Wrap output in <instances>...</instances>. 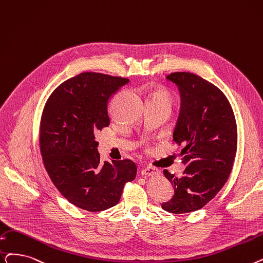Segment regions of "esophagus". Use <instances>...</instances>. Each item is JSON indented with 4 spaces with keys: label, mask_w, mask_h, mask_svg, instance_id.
<instances>
[{
    "label": "esophagus",
    "mask_w": 263,
    "mask_h": 263,
    "mask_svg": "<svg viewBox=\"0 0 263 263\" xmlns=\"http://www.w3.org/2000/svg\"><path fill=\"white\" fill-rule=\"evenodd\" d=\"M160 174V171L155 166H147L142 170V175L143 176H154Z\"/></svg>",
    "instance_id": "esophagus-1"
}]
</instances>
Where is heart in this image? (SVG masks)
<instances>
[{"mask_svg":"<svg viewBox=\"0 0 263 263\" xmlns=\"http://www.w3.org/2000/svg\"><path fill=\"white\" fill-rule=\"evenodd\" d=\"M151 102H160V103H168L172 102V97L165 90H158L154 93Z\"/></svg>","mask_w":263,"mask_h":263,"instance_id":"obj_1","label":"heart"}]
</instances>
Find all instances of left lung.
<instances>
[{
	"label": "left lung",
	"mask_w": 263,
	"mask_h": 263,
	"mask_svg": "<svg viewBox=\"0 0 263 263\" xmlns=\"http://www.w3.org/2000/svg\"><path fill=\"white\" fill-rule=\"evenodd\" d=\"M166 78L180 91L181 108L173 140L182 146L181 160L187 167L181 177L163 171L174 195L161 208L185 214L205 206L229 178L237 127L230 102L219 88L189 72L171 73Z\"/></svg>",
	"instance_id": "1"
}]
</instances>
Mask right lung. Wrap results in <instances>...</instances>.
Instances as JSON below:
<instances>
[{"label":"right lung","mask_w":263,"mask_h":263,"mask_svg":"<svg viewBox=\"0 0 263 263\" xmlns=\"http://www.w3.org/2000/svg\"><path fill=\"white\" fill-rule=\"evenodd\" d=\"M128 78L85 72L57 87L44 106L40 148L44 166L61 195L75 206L101 212L119 202L135 178L128 159L100 162L95 134L109 125L108 102Z\"/></svg>","instance_id":"right-lung-1"}]
</instances>
